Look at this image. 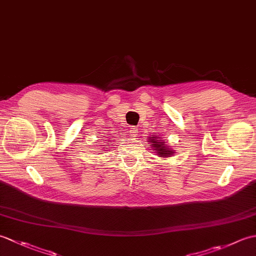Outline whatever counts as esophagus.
Here are the masks:
<instances>
[{
	"label": "esophagus",
	"mask_w": 256,
	"mask_h": 256,
	"mask_svg": "<svg viewBox=\"0 0 256 256\" xmlns=\"http://www.w3.org/2000/svg\"><path fill=\"white\" fill-rule=\"evenodd\" d=\"M130 133H131L132 138H136L138 135V128H135V126H132L131 128H130Z\"/></svg>",
	"instance_id": "1"
}]
</instances>
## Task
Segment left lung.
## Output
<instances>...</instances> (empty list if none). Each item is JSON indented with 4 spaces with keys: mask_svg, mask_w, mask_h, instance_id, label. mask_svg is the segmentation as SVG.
<instances>
[{
    "mask_svg": "<svg viewBox=\"0 0 256 256\" xmlns=\"http://www.w3.org/2000/svg\"><path fill=\"white\" fill-rule=\"evenodd\" d=\"M152 138V143H153L154 148H155L156 150H158V155H160V157H162H162H167V156H170V155L174 154L172 150H170V148H166L165 140H160L158 136H156V138Z\"/></svg>",
    "mask_w": 256,
    "mask_h": 256,
    "instance_id": "8db88e82",
    "label": "left lung"
}]
</instances>
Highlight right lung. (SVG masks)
<instances>
[{
    "instance_id": "obj_1",
    "label": "right lung",
    "mask_w": 256,
    "mask_h": 256,
    "mask_svg": "<svg viewBox=\"0 0 256 256\" xmlns=\"http://www.w3.org/2000/svg\"><path fill=\"white\" fill-rule=\"evenodd\" d=\"M106 143H108V142H106Z\"/></svg>"
}]
</instances>
